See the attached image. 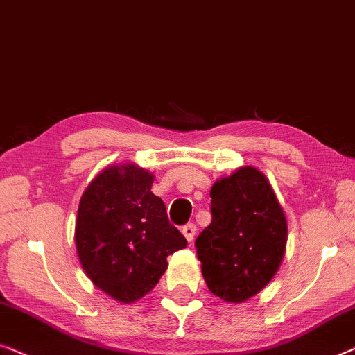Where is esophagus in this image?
Segmentation results:
<instances>
[{
    "instance_id": "esophagus-1",
    "label": "esophagus",
    "mask_w": 355,
    "mask_h": 355,
    "mask_svg": "<svg viewBox=\"0 0 355 355\" xmlns=\"http://www.w3.org/2000/svg\"><path fill=\"white\" fill-rule=\"evenodd\" d=\"M182 233H183V236L187 238L189 243H191L194 239V234H196V225H194V223H188V225H184L182 228Z\"/></svg>"
}]
</instances>
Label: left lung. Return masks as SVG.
Masks as SVG:
<instances>
[{
    "label": "left lung",
    "instance_id": "8db88e82",
    "mask_svg": "<svg viewBox=\"0 0 355 355\" xmlns=\"http://www.w3.org/2000/svg\"><path fill=\"white\" fill-rule=\"evenodd\" d=\"M211 225L196 238L209 291L239 304L261 293L277 275L286 251L288 223L268 178L239 167L211 189Z\"/></svg>",
    "mask_w": 355,
    "mask_h": 355
}]
</instances>
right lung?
<instances>
[{
    "mask_svg": "<svg viewBox=\"0 0 355 355\" xmlns=\"http://www.w3.org/2000/svg\"><path fill=\"white\" fill-rule=\"evenodd\" d=\"M153 182L146 168L119 164L98 173L80 198L78 261L94 286L123 304L146 296L167 270V257L187 248Z\"/></svg>",
    "mask_w": 355,
    "mask_h": 355,
    "instance_id": "add662e5",
    "label": "right lung"
}]
</instances>
